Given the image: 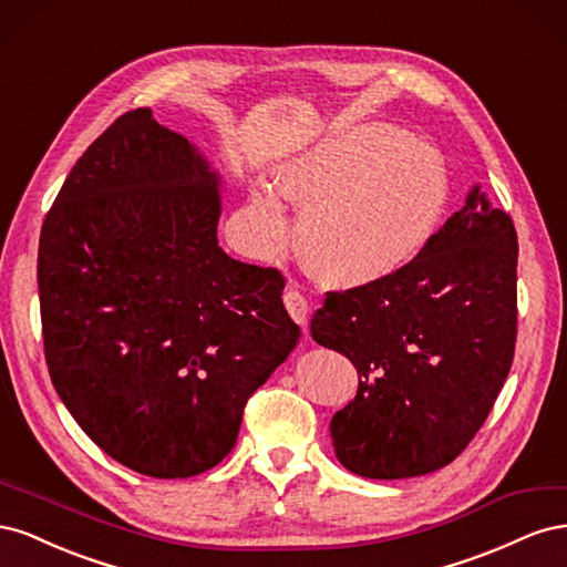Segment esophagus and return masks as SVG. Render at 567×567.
<instances>
[{
    "instance_id": "esophagus-1",
    "label": "esophagus",
    "mask_w": 567,
    "mask_h": 567,
    "mask_svg": "<svg viewBox=\"0 0 567 567\" xmlns=\"http://www.w3.org/2000/svg\"><path fill=\"white\" fill-rule=\"evenodd\" d=\"M284 305H286L288 315L293 317V321L298 326H302V331H305L307 319H310V302H307V298L302 293H298V290H288V293L284 296Z\"/></svg>"
}]
</instances>
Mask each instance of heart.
Returning a JSON list of instances; mask_svg holds the SVG:
<instances>
[{
    "label": "heart",
    "instance_id": "b5f03b06",
    "mask_svg": "<svg viewBox=\"0 0 567 567\" xmlns=\"http://www.w3.org/2000/svg\"><path fill=\"white\" fill-rule=\"evenodd\" d=\"M274 188L302 205L298 246L307 265L340 284H367L416 260L447 213L452 179L433 144L362 123L286 161ZM238 225L248 252L262 260L288 238L281 203L267 188L250 194Z\"/></svg>",
    "mask_w": 567,
    "mask_h": 567
}]
</instances>
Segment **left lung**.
Returning a JSON list of instances; mask_svg holds the SVG:
<instances>
[{"instance_id":"1","label":"left lung","mask_w":567,"mask_h":567,"mask_svg":"<svg viewBox=\"0 0 567 567\" xmlns=\"http://www.w3.org/2000/svg\"><path fill=\"white\" fill-rule=\"evenodd\" d=\"M516 267V227L475 184L416 260L326 296L310 333L359 373L357 398L331 419L342 466L402 480L466 450L511 371Z\"/></svg>"}]
</instances>
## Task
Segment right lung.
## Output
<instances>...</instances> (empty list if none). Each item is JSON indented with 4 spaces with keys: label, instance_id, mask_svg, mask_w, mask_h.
I'll list each match as a JSON object with an SVG mask.
<instances>
[{
    "label": "right lung",
    "instance_id": "add662e5",
    "mask_svg": "<svg viewBox=\"0 0 567 567\" xmlns=\"http://www.w3.org/2000/svg\"><path fill=\"white\" fill-rule=\"evenodd\" d=\"M221 177L151 109L82 153L47 213L38 286L51 383L123 466L192 477L298 346L284 277L217 244Z\"/></svg>",
    "mask_w": 567,
    "mask_h": 567
}]
</instances>
